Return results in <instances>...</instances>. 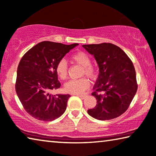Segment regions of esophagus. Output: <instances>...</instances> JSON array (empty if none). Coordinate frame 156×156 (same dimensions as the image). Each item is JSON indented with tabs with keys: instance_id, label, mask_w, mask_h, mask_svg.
Masks as SVG:
<instances>
[{
	"instance_id": "34e87169",
	"label": "esophagus",
	"mask_w": 156,
	"mask_h": 156,
	"mask_svg": "<svg viewBox=\"0 0 156 156\" xmlns=\"http://www.w3.org/2000/svg\"><path fill=\"white\" fill-rule=\"evenodd\" d=\"M77 96L80 97L81 99H84L86 97V95H83V94H79Z\"/></svg>"
}]
</instances>
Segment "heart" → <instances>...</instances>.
<instances>
[{
  "mask_svg": "<svg viewBox=\"0 0 156 156\" xmlns=\"http://www.w3.org/2000/svg\"><path fill=\"white\" fill-rule=\"evenodd\" d=\"M71 62L81 66L80 75H86L92 80H96L98 76V69L94 65L91 64L90 57L85 52L77 51L70 57ZM55 72L62 80H65L68 76V66L64 59H60L57 63ZM90 83L85 76L79 80H70L65 84L64 90L67 93L78 94L83 93L90 88Z\"/></svg>",
  "mask_w": 156,
  "mask_h": 156,
  "instance_id": "b5f03b06",
  "label": "heart"
}]
</instances>
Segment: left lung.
Wrapping results in <instances>:
<instances>
[{
    "label": "left lung",
    "instance_id": "8db88e82",
    "mask_svg": "<svg viewBox=\"0 0 156 156\" xmlns=\"http://www.w3.org/2000/svg\"><path fill=\"white\" fill-rule=\"evenodd\" d=\"M94 55L99 67V76L92 96L96 106L88 113L93 118L105 121L121 116L129 107L138 89L136 70L127 55L112 43L84 44Z\"/></svg>",
    "mask_w": 156,
    "mask_h": 156
}]
</instances>
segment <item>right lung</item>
I'll return each instance as SVG.
<instances>
[{
	"instance_id": "add662e5",
	"label": "right lung",
	"mask_w": 156,
	"mask_h": 156,
	"mask_svg": "<svg viewBox=\"0 0 156 156\" xmlns=\"http://www.w3.org/2000/svg\"><path fill=\"white\" fill-rule=\"evenodd\" d=\"M78 45L44 41L30 48L19 63L16 92L24 110L32 117L51 121L66 109L69 94L51 95L61 86L55 72L57 63Z\"/></svg>"
}]
</instances>
